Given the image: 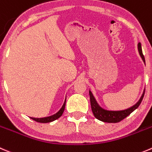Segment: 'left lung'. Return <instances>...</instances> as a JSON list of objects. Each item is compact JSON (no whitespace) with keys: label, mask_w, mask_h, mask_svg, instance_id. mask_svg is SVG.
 I'll return each mask as SVG.
<instances>
[{"label":"left lung","mask_w":152,"mask_h":152,"mask_svg":"<svg viewBox=\"0 0 152 152\" xmlns=\"http://www.w3.org/2000/svg\"><path fill=\"white\" fill-rule=\"evenodd\" d=\"M137 49H138V52H139L140 56L142 61H143V62L145 63V58H144V56L143 54H142V46H141L140 42L138 43ZM144 94H145V89H144L143 93H142V96H141L139 101H138L134 105L132 106V107H129V108L128 109H126V110H106V109L102 108V107L101 106L97 103V102L96 101L92 92H91V91H89L90 100H91V109H92L93 113H94V117H95L97 120H100V121L102 122H104V123H118V122H120L121 120H123V119L126 118V117H128L130 113H132L134 110H136V109L139 107L141 102H142V99H143Z\"/></svg>","instance_id":"8db88e82"}]
</instances>
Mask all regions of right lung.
<instances>
[{"label":"right lung","mask_w":152,"mask_h":152,"mask_svg":"<svg viewBox=\"0 0 152 152\" xmlns=\"http://www.w3.org/2000/svg\"><path fill=\"white\" fill-rule=\"evenodd\" d=\"M65 104H66V98H65V100H64V104H63L62 107H61V108L56 113L53 114V115L50 116V117H43V118H35V117H30V118L32 119V120H35V121L38 122V123H50V122H53L54 121V120L58 119L61 115H62L63 112H64V107H65Z\"/></svg>","instance_id":"add662e5"}]
</instances>
